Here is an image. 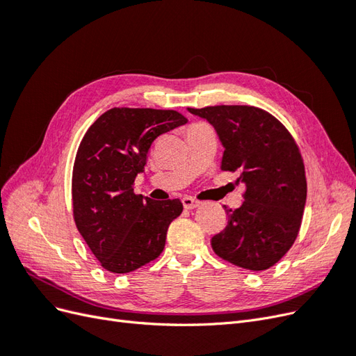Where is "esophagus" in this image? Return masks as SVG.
<instances>
[{
  "label": "esophagus",
  "mask_w": 356,
  "mask_h": 356,
  "mask_svg": "<svg viewBox=\"0 0 356 356\" xmlns=\"http://www.w3.org/2000/svg\"><path fill=\"white\" fill-rule=\"evenodd\" d=\"M182 204H184L186 209H195L199 207V202L190 196H184L182 197Z\"/></svg>",
  "instance_id": "34e87169"
}]
</instances>
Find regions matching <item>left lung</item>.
<instances>
[{
	"instance_id": "1",
	"label": "left lung",
	"mask_w": 356,
	"mask_h": 356,
	"mask_svg": "<svg viewBox=\"0 0 356 356\" xmlns=\"http://www.w3.org/2000/svg\"><path fill=\"white\" fill-rule=\"evenodd\" d=\"M213 126L224 147L221 169L239 172L243 203L227 209V225L211 245L222 260L248 270L275 266L293 246L307 184L294 138L264 110L250 105L188 108Z\"/></svg>"
}]
</instances>
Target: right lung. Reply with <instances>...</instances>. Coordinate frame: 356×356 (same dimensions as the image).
Here are the masks:
<instances>
[{
  "label": "right lung",
  "mask_w": 356,
  "mask_h": 356,
  "mask_svg": "<svg viewBox=\"0 0 356 356\" xmlns=\"http://www.w3.org/2000/svg\"><path fill=\"white\" fill-rule=\"evenodd\" d=\"M186 123L174 110L111 108L83 136L72 169L74 221L108 272H134L163 251L182 203L154 202L132 187L154 139Z\"/></svg>",
  "instance_id": "add662e5"
}]
</instances>
